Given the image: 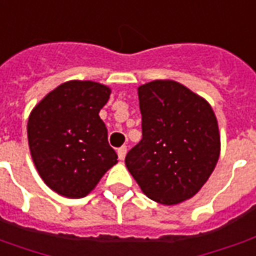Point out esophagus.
I'll return each instance as SVG.
<instances>
[{"instance_id":"34e87169","label":"esophagus","mask_w":256,"mask_h":256,"mask_svg":"<svg viewBox=\"0 0 256 256\" xmlns=\"http://www.w3.org/2000/svg\"><path fill=\"white\" fill-rule=\"evenodd\" d=\"M126 154H128V146H120V148L118 150V156H119V159H120V160L124 159Z\"/></svg>"}]
</instances>
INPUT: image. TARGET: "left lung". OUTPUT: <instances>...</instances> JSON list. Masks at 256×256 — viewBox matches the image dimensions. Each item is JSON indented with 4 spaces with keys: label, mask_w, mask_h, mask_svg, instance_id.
Masks as SVG:
<instances>
[{
    "label": "left lung",
    "mask_w": 256,
    "mask_h": 256,
    "mask_svg": "<svg viewBox=\"0 0 256 256\" xmlns=\"http://www.w3.org/2000/svg\"><path fill=\"white\" fill-rule=\"evenodd\" d=\"M142 138L126 155L141 190L158 203L188 200L200 190L220 158L216 118L207 101L174 80L138 88Z\"/></svg>",
    "instance_id": "8db88e82"
}]
</instances>
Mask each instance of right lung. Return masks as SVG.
Masks as SVG:
<instances>
[{
    "instance_id": "obj_1",
    "label": "right lung",
    "mask_w": 256,
    "mask_h": 256,
    "mask_svg": "<svg viewBox=\"0 0 256 256\" xmlns=\"http://www.w3.org/2000/svg\"><path fill=\"white\" fill-rule=\"evenodd\" d=\"M111 89L92 80H70L32 110L27 136L32 160L48 186L62 196L84 198L118 163L98 112Z\"/></svg>"
}]
</instances>
